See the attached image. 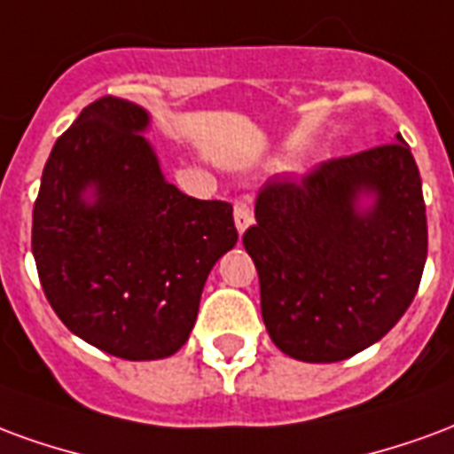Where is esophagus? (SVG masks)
<instances>
[{"label": "esophagus", "instance_id": "1", "mask_svg": "<svg viewBox=\"0 0 454 454\" xmlns=\"http://www.w3.org/2000/svg\"><path fill=\"white\" fill-rule=\"evenodd\" d=\"M251 220H254V215H251L249 203L237 200V203H234V224H237V231H239V234H244V231H247V227L251 224Z\"/></svg>", "mask_w": 454, "mask_h": 454}]
</instances>
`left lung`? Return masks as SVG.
<instances>
[{"label": "left lung", "instance_id": "1", "mask_svg": "<svg viewBox=\"0 0 454 454\" xmlns=\"http://www.w3.org/2000/svg\"><path fill=\"white\" fill-rule=\"evenodd\" d=\"M373 203L359 207V198ZM261 317L286 356L339 363L385 336L421 283L428 227L421 176L396 142L270 178L244 231Z\"/></svg>", "mask_w": 454, "mask_h": 454}]
</instances>
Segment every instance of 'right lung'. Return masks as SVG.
<instances>
[{
	"label": "right lung",
	"mask_w": 454,
	"mask_h": 454,
	"mask_svg": "<svg viewBox=\"0 0 454 454\" xmlns=\"http://www.w3.org/2000/svg\"><path fill=\"white\" fill-rule=\"evenodd\" d=\"M147 125L125 98L89 104L55 142L33 205L48 302L69 332L122 360L168 358L186 343L207 273L239 237L230 203L164 178Z\"/></svg>",
	"instance_id": "obj_1"
}]
</instances>
